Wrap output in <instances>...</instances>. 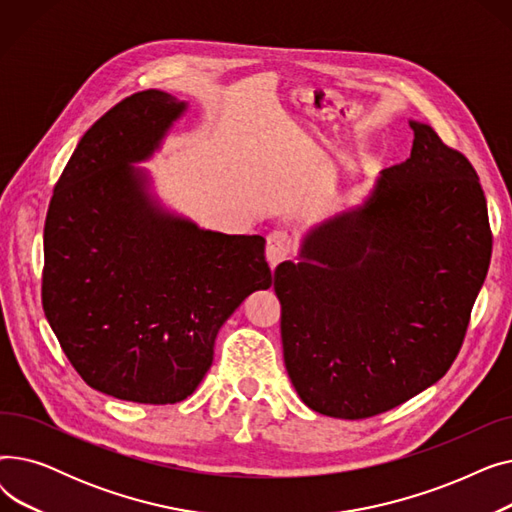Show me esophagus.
<instances>
[{
    "instance_id": "1",
    "label": "esophagus",
    "mask_w": 512,
    "mask_h": 512,
    "mask_svg": "<svg viewBox=\"0 0 512 512\" xmlns=\"http://www.w3.org/2000/svg\"><path fill=\"white\" fill-rule=\"evenodd\" d=\"M292 251V238L284 230H274L267 234V247H265V257L267 263L274 270L278 263H282Z\"/></svg>"
}]
</instances>
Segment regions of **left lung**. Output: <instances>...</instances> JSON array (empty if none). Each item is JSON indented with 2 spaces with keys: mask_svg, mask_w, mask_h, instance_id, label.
I'll return each mask as SVG.
<instances>
[{
  "mask_svg": "<svg viewBox=\"0 0 512 512\" xmlns=\"http://www.w3.org/2000/svg\"><path fill=\"white\" fill-rule=\"evenodd\" d=\"M411 157L363 207L307 234L274 272L284 363L305 405L338 419L386 413L459 355L492 257L471 161L411 122Z\"/></svg>",
  "mask_w": 512,
  "mask_h": 512,
  "instance_id": "1",
  "label": "left lung"
}]
</instances>
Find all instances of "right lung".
Instances as JSON below:
<instances>
[{"mask_svg":"<svg viewBox=\"0 0 512 512\" xmlns=\"http://www.w3.org/2000/svg\"><path fill=\"white\" fill-rule=\"evenodd\" d=\"M182 112L157 89L105 112L68 159L43 230L41 303L64 355L91 388L141 405L191 396L224 321L272 286L263 236L161 213L128 166Z\"/></svg>","mask_w":512,"mask_h":512,"instance_id":"right-lung-1","label":"right lung"}]
</instances>
